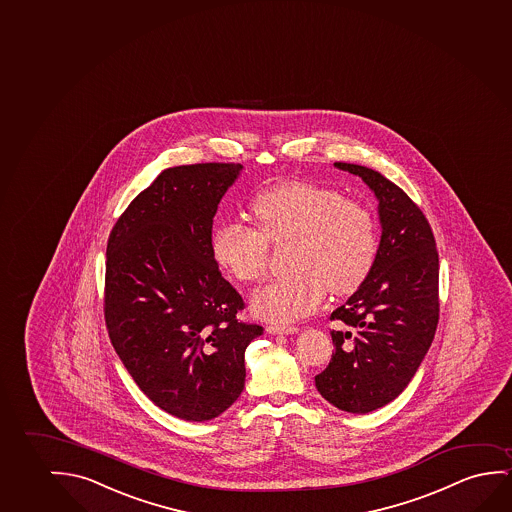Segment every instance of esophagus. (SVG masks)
I'll use <instances>...</instances> for the list:
<instances>
[{"instance_id": "34e87169", "label": "esophagus", "mask_w": 512, "mask_h": 512, "mask_svg": "<svg viewBox=\"0 0 512 512\" xmlns=\"http://www.w3.org/2000/svg\"><path fill=\"white\" fill-rule=\"evenodd\" d=\"M268 333H274V335H289V333L298 332L296 326H289V324H268Z\"/></svg>"}]
</instances>
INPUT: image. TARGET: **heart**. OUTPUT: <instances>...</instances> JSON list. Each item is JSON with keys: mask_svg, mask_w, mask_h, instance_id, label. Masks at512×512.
Listing matches in <instances>:
<instances>
[{"mask_svg": "<svg viewBox=\"0 0 512 512\" xmlns=\"http://www.w3.org/2000/svg\"><path fill=\"white\" fill-rule=\"evenodd\" d=\"M249 210L258 228L224 221L210 249L231 277L258 282L268 272L270 244H289L291 272L252 295V310L263 319L291 323L309 316L326 291L351 295L374 270L381 244L374 214L337 189L286 180L260 191Z\"/></svg>", "mask_w": 512, "mask_h": 512, "instance_id": "b5f03b06", "label": "heart"}]
</instances>
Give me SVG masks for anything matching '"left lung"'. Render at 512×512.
Instances as JSON below:
<instances>
[{"instance_id": "left-lung-1", "label": "left lung", "mask_w": 512, "mask_h": 512, "mask_svg": "<svg viewBox=\"0 0 512 512\" xmlns=\"http://www.w3.org/2000/svg\"><path fill=\"white\" fill-rule=\"evenodd\" d=\"M360 175L379 200L381 244L374 270L330 321L335 353L316 375L323 398L367 414L389 404L416 374L439 323V252L432 228L402 189L367 166L335 163Z\"/></svg>"}]
</instances>
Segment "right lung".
Segmentation results:
<instances>
[{
    "label": "right lung",
    "instance_id": "obj_1",
    "mask_svg": "<svg viewBox=\"0 0 512 512\" xmlns=\"http://www.w3.org/2000/svg\"><path fill=\"white\" fill-rule=\"evenodd\" d=\"M240 163L159 173L110 231L103 312L108 337L138 388L159 409L209 421L237 400L244 353L260 324L212 256V219Z\"/></svg>",
    "mask_w": 512,
    "mask_h": 512
}]
</instances>
